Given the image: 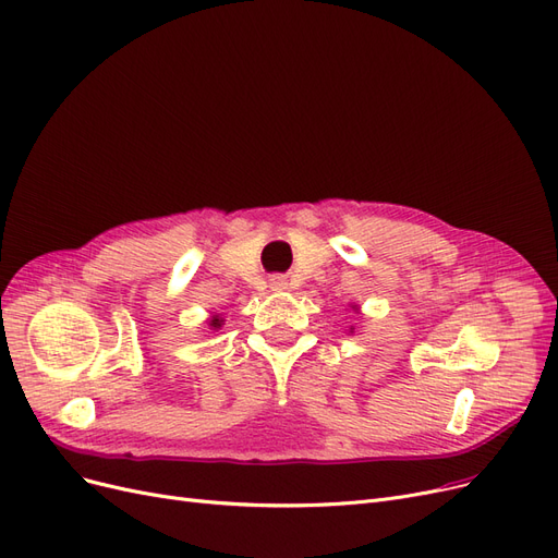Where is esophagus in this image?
I'll use <instances>...</instances> for the list:
<instances>
[{"label": "esophagus", "instance_id": "esophagus-1", "mask_svg": "<svg viewBox=\"0 0 558 558\" xmlns=\"http://www.w3.org/2000/svg\"><path fill=\"white\" fill-rule=\"evenodd\" d=\"M271 287H274V289H287V280H284V278H274V280H271Z\"/></svg>", "mask_w": 558, "mask_h": 558}]
</instances>
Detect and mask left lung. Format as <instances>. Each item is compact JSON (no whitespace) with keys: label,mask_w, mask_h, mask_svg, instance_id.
<instances>
[{"label":"left lung","mask_w":558,"mask_h":558,"mask_svg":"<svg viewBox=\"0 0 558 558\" xmlns=\"http://www.w3.org/2000/svg\"><path fill=\"white\" fill-rule=\"evenodd\" d=\"M349 307H351V310H353V312H355V314H360V305H355V303H349ZM349 332H351V335H353V326H351V328H349Z\"/></svg>","instance_id":"1"}]
</instances>
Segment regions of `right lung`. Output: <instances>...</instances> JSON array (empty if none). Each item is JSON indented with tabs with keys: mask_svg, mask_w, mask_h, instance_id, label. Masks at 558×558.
<instances>
[{
	"mask_svg": "<svg viewBox=\"0 0 558 558\" xmlns=\"http://www.w3.org/2000/svg\"><path fill=\"white\" fill-rule=\"evenodd\" d=\"M223 317L221 314H211V317L207 319V326H209V330H221V326H223Z\"/></svg>",
	"mask_w": 558,
	"mask_h": 558,
	"instance_id": "right-lung-1",
	"label": "right lung"
}]
</instances>
